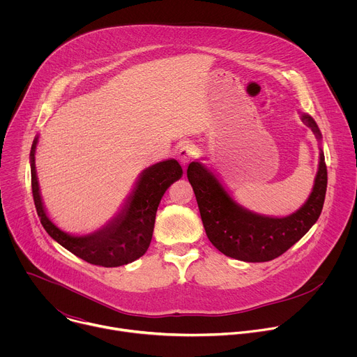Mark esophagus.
Listing matches in <instances>:
<instances>
[{
	"mask_svg": "<svg viewBox=\"0 0 357 357\" xmlns=\"http://www.w3.org/2000/svg\"><path fill=\"white\" fill-rule=\"evenodd\" d=\"M196 152H197V148H196V145H193V144H183L179 149H178V160L183 164V165H186L195 155H196Z\"/></svg>",
	"mask_w": 357,
	"mask_h": 357,
	"instance_id": "obj_1",
	"label": "esophagus"
}]
</instances>
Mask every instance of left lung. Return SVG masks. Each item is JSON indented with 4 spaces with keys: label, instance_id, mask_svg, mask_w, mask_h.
Instances as JSON below:
<instances>
[{
    "label": "left lung",
    "instance_id": "1",
    "mask_svg": "<svg viewBox=\"0 0 357 357\" xmlns=\"http://www.w3.org/2000/svg\"><path fill=\"white\" fill-rule=\"evenodd\" d=\"M301 120L319 141L322 139L311 116L302 114ZM188 179L211 243L227 257L247 263H264L280 257L319 219L326 195L328 171L321 151L315 185L308 200L295 213L285 218L261 216L241 208L216 175L197 161L189 164Z\"/></svg>",
    "mask_w": 357,
    "mask_h": 357
}]
</instances>
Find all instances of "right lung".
<instances>
[{
    "mask_svg": "<svg viewBox=\"0 0 357 357\" xmlns=\"http://www.w3.org/2000/svg\"><path fill=\"white\" fill-rule=\"evenodd\" d=\"M38 137L31 148V183L35 208L46 233L79 259L101 267H120L135 261L149 247L155 215L165 190L182 176L178 161L167 160L146 168L130 195L123 211L107 226L87 236L62 231L45 212L35 168Z\"/></svg>",
    "mask_w": 357,
    "mask_h": 357,
    "instance_id": "add662e5",
    "label": "right lung"
}]
</instances>
